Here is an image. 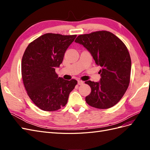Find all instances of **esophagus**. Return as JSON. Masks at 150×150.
<instances>
[{"label": "esophagus", "mask_w": 150, "mask_h": 150, "mask_svg": "<svg viewBox=\"0 0 150 150\" xmlns=\"http://www.w3.org/2000/svg\"><path fill=\"white\" fill-rule=\"evenodd\" d=\"M78 84L79 85H82V84H84V82H83V81L79 80V81H78Z\"/></svg>", "instance_id": "esophagus-1"}]
</instances>
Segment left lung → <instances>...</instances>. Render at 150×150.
I'll list each match as a JSON object with an SVG mask.
<instances>
[{
    "label": "left lung",
    "instance_id": "left-lung-1",
    "mask_svg": "<svg viewBox=\"0 0 150 150\" xmlns=\"http://www.w3.org/2000/svg\"><path fill=\"white\" fill-rule=\"evenodd\" d=\"M75 42L87 49L96 64L101 67L99 82H85L91 88L86 103L98 109L114 106L123 96L130 81L131 61L125 44L106 30L79 35Z\"/></svg>",
    "mask_w": 150,
    "mask_h": 150
}]
</instances>
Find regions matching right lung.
<instances>
[{"label":"right lung","instance_id":"obj_1","mask_svg":"<svg viewBox=\"0 0 150 150\" xmlns=\"http://www.w3.org/2000/svg\"><path fill=\"white\" fill-rule=\"evenodd\" d=\"M76 36L47 33L25 49L21 63L22 80L29 97L40 110L54 111L64 107L78 83L58 77L55 71Z\"/></svg>","mask_w":150,"mask_h":150}]
</instances>
